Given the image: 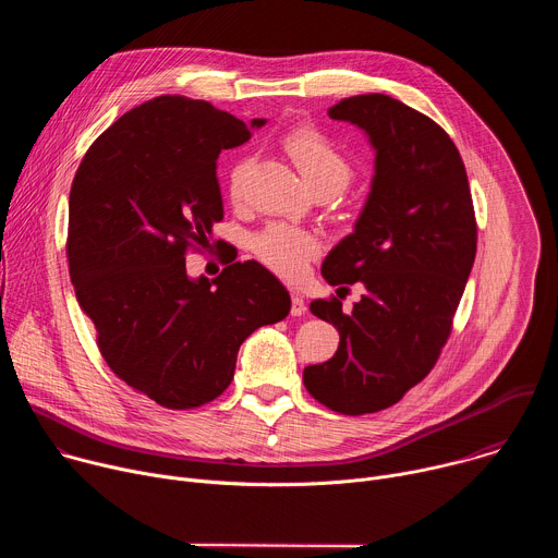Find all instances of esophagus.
I'll return each instance as SVG.
<instances>
[{
	"label": "esophagus",
	"instance_id": "obj_1",
	"mask_svg": "<svg viewBox=\"0 0 558 558\" xmlns=\"http://www.w3.org/2000/svg\"><path fill=\"white\" fill-rule=\"evenodd\" d=\"M306 311L304 298L300 293H291V315H302Z\"/></svg>",
	"mask_w": 558,
	"mask_h": 558
}]
</instances>
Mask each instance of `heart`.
I'll use <instances>...</instances> for the list:
<instances>
[{"label": "heart", "mask_w": 558, "mask_h": 558, "mask_svg": "<svg viewBox=\"0 0 558 558\" xmlns=\"http://www.w3.org/2000/svg\"><path fill=\"white\" fill-rule=\"evenodd\" d=\"M284 147L313 192L315 190L342 192L349 185L353 174L349 158L323 132H317L315 128H308V125L293 128L284 136ZM247 174H250L247 158H241V161H235L231 166L227 174V187L233 203L243 201ZM317 250H320V243H317L315 233L300 227L282 225V222L269 225L254 238L256 256L269 269L287 278L300 276L306 267V260Z\"/></svg>", "instance_id": "heart-1"}]
</instances>
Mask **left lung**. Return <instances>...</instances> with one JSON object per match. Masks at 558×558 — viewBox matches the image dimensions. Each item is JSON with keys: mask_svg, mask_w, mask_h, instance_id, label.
Segmentation results:
<instances>
[{"mask_svg": "<svg viewBox=\"0 0 558 558\" xmlns=\"http://www.w3.org/2000/svg\"><path fill=\"white\" fill-rule=\"evenodd\" d=\"M329 117L360 128L375 151L353 233L323 263L329 284L360 282L364 295L353 311L338 298L308 304L338 327L340 347L302 379L327 409L364 415L400 402L435 366L474 263L476 222L461 156L433 119L386 95L342 99Z\"/></svg>", "mask_w": 558, "mask_h": 558, "instance_id": "8db88e82", "label": "left lung"}]
</instances>
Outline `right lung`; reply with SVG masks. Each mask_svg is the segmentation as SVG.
Wrapping results in <instances>:
<instances>
[{
    "instance_id": "right-lung-1",
    "label": "right lung",
    "mask_w": 558,
    "mask_h": 558,
    "mask_svg": "<svg viewBox=\"0 0 558 558\" xmlns=\"http://www.w3.org/2000/svg\"><path fill=\"white\" fill-rule=\"evenodd\" d=\"M250 125L211 104L156 97L86 151L70 187L68 267L108 366L166 409L203 407L231 384L241 344L289 315L282 282L256 260L190 278L185 252L222 220L218 154Z\"/></svg>"
}]
</instances>
